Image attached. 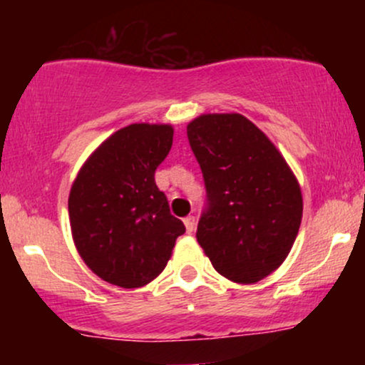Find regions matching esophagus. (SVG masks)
Listing matches in <instances>:
<instances>
[{
	"label": "esophagus",
	"mask_w": 365,
	"mask_h": 365,
	"mask_svg": "<svg viewBox=\"0 0 365 365\" xmlns=\"http://www.w3.org/2000/svg\"><path fill=\"white\" fill-rule=\"evenodd\" d=\"M183 223H185V228L188 233H192L195 230V217L194 216H187L185 220H183Z\"/></svg>",
	"instance_id": "34e87169"
}]
</instances>
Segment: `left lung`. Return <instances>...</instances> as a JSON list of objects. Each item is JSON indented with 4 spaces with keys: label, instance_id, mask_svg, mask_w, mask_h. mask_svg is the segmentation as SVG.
<instances>
[{
    "label": "left lung",
    "instance_id": "left-lung-1",
    "mask_svg": "<svg viewBox=\"0 0 365 365\" xmlns=\"http://www.w3.org/2000/svg\"><path fill=\"white\" fill-rule=\"evenodd\" d=\"M187 137L206 183L197 242L235 283H257L282 266L302 221V192L274 144L238 113L200 115Z\"/></svg>",
    "mask_w": 365,
    "mask_h": 365
}]
</instances>
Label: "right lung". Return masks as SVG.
Instances as JSON below:
<instances>
[{
  "label": "right lung",
  "instance_id": "obj_1",
  "mask_svg": "<svg viewBox=\"0 0 365 365\" xmlns=\"http://www.w3.org/2000/svg\"><path fill=\"white\" fill-rule=\"evenodd\" d=\"M171 144V125H128L108 137L75 178L68 197L73 242L104 282L121 288L153 282L185 233L154 182Z\"/></svg>",
  "mask_w": 365,
  "mask_h": 365
}]
</instances>
